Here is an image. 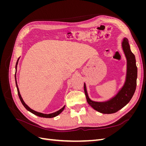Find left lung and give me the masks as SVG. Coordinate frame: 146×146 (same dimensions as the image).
Segmentation results:
<instances>
[{"mask_svg": "<svg viewBox=\"0 0 146 146\" xmlns=\"http://www.w3.org/2000/svg\"><path fill=\"white\" fill-rule=\"evenodd\" d=\"M122 44L127 60V69L125 83L119 93L107 102H97L92 101L88 98L86 85L84 83V91L87 102L92 108L101 113L111 114L118 111L129 102L136 90L138 69L136 65L135 56L130 50L129 40L127 38L123 39Z\"/></svg>", "mask_w": 146, "mask_h": 146, "instance_id": "8db88e82", "label": "left lung"}]
</instances>
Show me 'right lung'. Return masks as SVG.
Segmentation results:
<instances>
[{
	"label": "right lung",
	"mask_w": 146,
	"mask_h": 146,
	"mask_svg": "<svg viewBox=\"0 0 146 146\" xmlns=\"http://www.w3.org/2000/svg\"><path fill=\"white\" fill-rule=\"evenodd\" d=\"M19 59L17 60V62H16V69H17V63H18V61H19ZM15 80H16V87H17V94H18V96H19V98L21 101L22 104H23V105H24V107L27 109L28 111H29L30 112H31L32 113L35 114V115H36L38 116H39V117H46V118H51V117H55L56 116H58V114H60L61 112H62L63 111V110L65 108V106H64V107L60 109V110H58V111H57L56 112H55L54 113H51V114H42V113H38L37 111H34V110H32L30 108H29L28 106L26 105L25 104V102H24L23 98H21V96L20 94V92H19V88H18V86H17V82H16V74H15Z\"/></svg>",
	"instance_id": "obj_1"
}]
</instances>
